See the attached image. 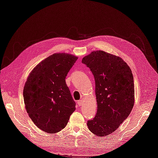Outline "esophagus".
Instances as JSON below:
<instances>
[{"instance_id":"esophagus-1","label":"esophagus","mask_w":158,"mask_h":158,"mask_svg":"<svg viewBox=\"0 0 158 158\" xmlns=\"http://www.w3.org/2000/svg\"><path fill=\"white\" fill-rule=\"evenodd\" d=\"M77 103H78V105L79 106H82V104H83V101H82V99H80V100H79V101L77 102Z\"/></svg>"}]
</instances>
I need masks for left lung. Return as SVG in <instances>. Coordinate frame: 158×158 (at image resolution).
<instances>
[{
    "label": "left lung",
    "mask_w": 158,
    "mask_h": 158,
    "mask_svg": "<svg viewBox=\"0 0 158 158\" xmlns=\"http://www.w3.org/2000/svg\"><path fill=\"white\" fill-rule=\"evenodd\" d=\"M94 76L98 109L88 121L89 130L98 136L113 133L130 114L135 103L132 71L121 57L103 51L82 59Z\"/></svg>",
    "instance_id": "8db88e82"
}]
</instances>
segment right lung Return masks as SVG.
I'll list each match as a JSON object with an SVG mask.
<instances>
[{"label":"right lung","mask_w":158,"mask_h":158,"mask_svg":"<svg viewBox=\"0 0 158 158\" xmlns=\"http://www.w3.org/2000/svg\"><path fill=\"white\" fill-rule=\"evenodd\" d=\"M77 59L73 55L55 53L38 64L27 77L23 91L26 109L43 131H60L75 111L65 78Z\"/></svg>","instance_id":"1"}]
</instances>
